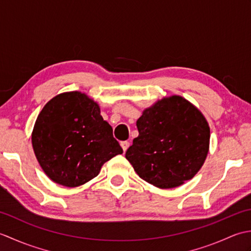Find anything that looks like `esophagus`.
I'll return each mask as SVG.
<instances>
[{
    "label": "esophagus",
    "mask_w": 251,
    "mask_h": 251,
    "mask_svg": "<svg viewBox=\"0 0 251 251\" xmlns=\"http://www.w3.org/2000/svg\"><path fill=\"white\" fill-rule=\"evenodd\" d=\"M121 147L123 149V151H124V153H125L127 149H128V147H129V142L128 141H122L121 142Z\"/></svg>",
    "instance_id": "34e87169"
}]
</instances>
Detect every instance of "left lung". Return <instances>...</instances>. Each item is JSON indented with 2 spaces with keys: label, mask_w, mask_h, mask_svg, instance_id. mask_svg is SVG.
<instances>
[{
  "label": "left lung",
  "mask_w": 251,
  "mask_h": 251,
  "mask_svg": "<svg viewBox=\"0 0 251 251\" xmlns=\"http://www.w3.org/2000/svg\"><path fill=\"white\" fill-rule=\"evenodd\" d=\"M139 136L126 158L147 182L172 189L194 177L209 150L210 129L201 111L181 96L158 100L137 121Z\"/></svg>",
  "instance_id": "8db88e82"
}]
</instances>
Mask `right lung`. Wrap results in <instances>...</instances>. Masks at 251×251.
<instances>
[{
  "label": "right lung",
  "instance_id": "1",
  "mask_svg": "<svg viewBox=\"0 0 251 251\" xmlns=\"http://www.w3.org/2000/svg\"><path fill=\"white\" fill-rule=\"evenodd\" d=\"M97 102L87 95H57L42 109L32 131V147L54 182L75 188L97 177L101 166L123 150Z\"/></svg>",
  "mask_w": 251,
  "mask_h": 251
}]
</instances>
